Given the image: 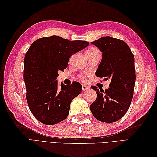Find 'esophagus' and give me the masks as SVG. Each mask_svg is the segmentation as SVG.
Segmentation results:
<instances>
[{
    "mask_svg": "<svg viewBox=\"0 0 157 157\" xmlns=\"http://www.w3.org/2000/svg\"><path fill=\"white\" fill-rule=\"evenodd\" d=\"M82 90L83 91H85V90H88L90 89V87L88 86H86V85L85 84H83L82 86Z\"/></svg>",
    "mask_w": 157,
    "mask_h": 157,
    "instance_id": "obj_1",
    "label": "esophagus"
}]
</instances>
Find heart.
<instances>
[{"label": "heart", "mask_w": 157, "mask_h": 157, "mask_svg": "<svg viewBox=\"0 0 157 157\" xmlns=\"http://www.w3.org/2000/svg\"><path fill=\"white\" fill-rule=\"evenodd\" d=\"M99 52V50L97 48H96V47H91V48H88V50L86 52V53L87 54H92V53H96V52ZM79 77L80 78H81L82 80H84L85 79H86V74L85 73L80 74Z\"/></svg>", "instance_id": "1"}]
</instances>
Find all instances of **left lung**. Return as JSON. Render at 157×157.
I'll list each match as a JSON object with an SVG mask.
<instances>
[{"label":"left lung","mask_w":157,"mask_h":157,"mask_svg":"<svg viewBox=\"0 0 157 157\" xmlns=\"http://www.w3.org/2000/svg\"><path fill=\"white\" fill-rule=\"evenodd\" d=\"M102 52V59L96 75L111 79L105 91L97 86L96 99L90 105L94 117L104 122H116L124 116L131 104L136 81L134 56L124 41L103 36L92 42Z\"/></svg>","instance_id":"left-lung-1"}]
</instances>
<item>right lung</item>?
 <instances>
[{"instance_id":"add662e5","label":"right lung","mask_w":157,"mask_h":157,"mask_svg":"<svg viewBox=\"0 0 157 157\" xmlns=\"http://www.w3.org/2000/svg\"><path fill=\"white\" fill-rule=\"evenodd\" d=\"M89 42L73 40L53 35L36 40L24 58L23 79L26 99L31 112L46 125H53L67 117L70 104L82 91V85L58 86V71H63L70 57L86 48Z\"/></svg>"}]
</instances>
